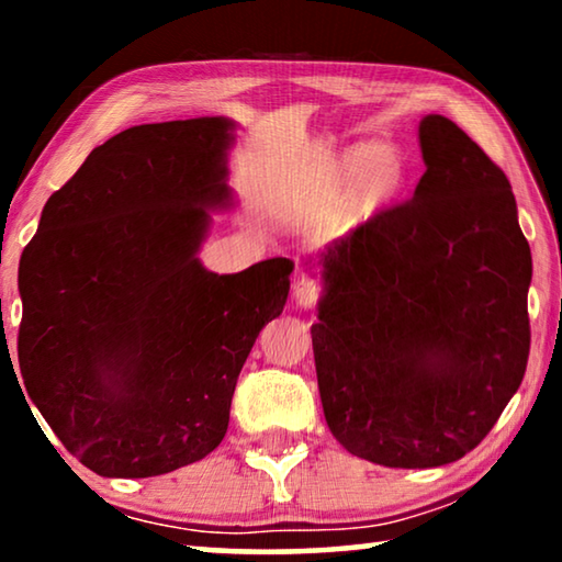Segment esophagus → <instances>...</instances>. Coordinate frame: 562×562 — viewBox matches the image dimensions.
I'll return each mask as SVG.
<instances>
[{
    "mask_svg": "<svg viewBox=\"0 0 562 562\" xmlns=\"http://www.w3.org/2000/svg\"><path fill=\"white\" fill-rule=\"evenodd\" d=\"M294 302L300 304V307H315L319 294H322V284L315 280V278H297V282H294Z\"/></svg>",
    "mask_w": 562,
    "mask_h": 562,
    "instance_id": "34e87169",
    "label": "esophagus"
}]
</instances>
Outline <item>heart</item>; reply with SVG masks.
I'll list each match as a JSON object with an SVG mask.
<instances>
[{
    "label": "heart",
    "mask_w": 562,
    "mask_h": 562,
    "mask_svg": "<svg viewBox=\"0 0 562 562\" xmlns=\"http://www.w3.org/2000/svg\"><path fill=\"white\" fill-rule=\"evenodd\" d=\"M404 158L398 148L372 144L351 150L304 198V213L315 221H329L339 211L355 217L374 215L404 186Z\"/></svg>",
    "instance_id": "b5f03b06"
}]
</instances>
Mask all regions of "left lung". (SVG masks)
<instances>
[{"label":"left lung","mask_w":562,"mask_h":562,"mask_svg":"<svg viewBox=\"0 0 562 562\" xmlns=\"http://www.w3.org/2000/svg\"><path fill=\"white\" fill-rule=\"evenodd\" d=\"M414 198L322 255L312 325L329 431L389 469L475 449L518 392L532 260L503 170L451 119L418 126Z\"/></svg>","instance_id":"8db88e82"}]
</instances>
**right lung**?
Segmentation results:
<instances>
[{
	"label": "right lung",
	"instance_id": "1",
	"mask_svg": "<svg viewBox=\"0 0 562 562\" xmlns=\"http://www.w3.org/2000/svg\"><path fill=\"white\" fill-rule=\"evenodd\" d=\"M227 119L144 123L93 148L46 201L19 262V369L66 451L109 479L205 459L294 262L235 274L198 260L231 205Z\"/></svg>",
	"mask_w": 562,
	"mask_h": 562
}]
</instances>
